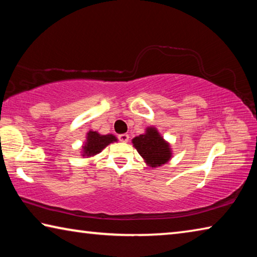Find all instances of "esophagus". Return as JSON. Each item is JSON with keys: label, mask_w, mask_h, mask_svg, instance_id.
Masks as SVG:
<instances>
[{"label": "esophagus", "mask_w": 257, "mask_h": 257, "mask_svg": "<svg viewBox=\"0 0 257 257\" xmlns=\"http://www.w3.org/2000/svg\"><path fill=\"white\" fill-rule=\"evenodd\" d=\"M119 141L122 143H127L129 141V135H127V134L119 135Z\"/></svg>", "instance_id": "esophagus-1"}]
</instances>
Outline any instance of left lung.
Instances as JSON below:
<instances>
[{"instance_id": "8db88e82", "label": "left lung", "mask_w": 257, "mask_h": 257, "mask_svg": "<svg viewBox=\"0 0 257 257\" xmlns=\"http://www.w3.org/2000/svg\"><path fill=\"white\" fill-rule=\"evenodd\" d=\"M133 144L146 164L152 168L161 167L171 159L170 145L154 127L146 128L144 135L135 137Z\"/></svg>"}]
</instances>
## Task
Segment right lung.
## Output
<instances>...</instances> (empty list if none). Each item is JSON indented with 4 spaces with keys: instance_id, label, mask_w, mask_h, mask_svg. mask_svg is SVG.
<instances>
[{
    "instance_id": "add662e5",
    "label": "right lung",
    "mask_w": 257,
    "mask_h": 257,
    "mask_svg": "<svg viewBox=\"0 0 257 257\" xmlns=\"http://www.w3.org/2000/svg\"><path fill=\"white\" fill-rule=\"evenodd\" d=\"M115 136H113L112 134L110 135H101L97 132H93V130H89L87 133V137H86V142L85 145L82 146V156H94L105 149V147L111 144L113 142H116Z\"/></svg>"
}]
</instances>
